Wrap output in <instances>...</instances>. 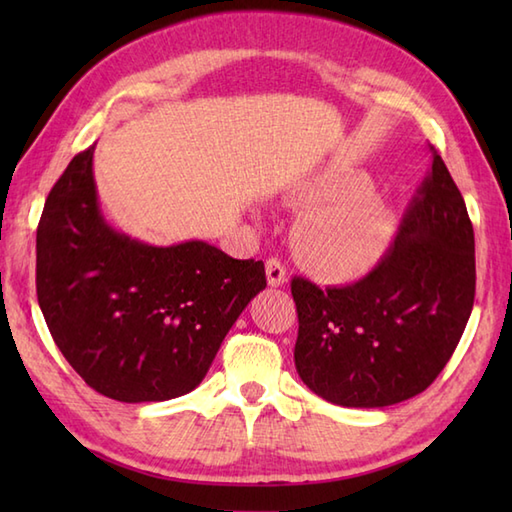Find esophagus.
<instances>
[{
	"instance_id": "1",
	"label": "esophagus",
	"mask_w": 512,
	"mask_h": 512,
	"mask_svg": "<svg viewBox=\"0 0 512 512\" xmlns=\"http://www.w3.org/2000/svg\"><path fill=\"white\" fill-rule=\"evenodd\" d=\"M266 279H268V286L279 288L286 284V268L284 264L279 262V259H266Z\"/></svg>"
}]
</instances>
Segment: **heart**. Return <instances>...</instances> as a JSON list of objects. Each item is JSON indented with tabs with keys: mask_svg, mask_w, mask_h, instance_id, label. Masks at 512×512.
Wrapping results in <instances>:
<instances>
[{
	"mask_svg": "<svg viewBox=\"0 0 512 512\" xmlns=\"http://www.w3.org/2000/svg\"><path fill=\"white\" fill-rule=\"evenodd\" d=\"M297 209L292 246L312 277L325 284H356L374 273L387 248V217L367 173L328 167L288 193Z\"/></svg>",
	"mask_w": 512,
	"mask_h": 512,
	"instance_id": "b5f03b06",
	"label": "heart"
}]
</instances>
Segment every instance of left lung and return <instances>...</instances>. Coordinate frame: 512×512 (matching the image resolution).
Returning a JSON list of instances; mask_svg holds the SVG:
<instances>
[{
    "label": "left lung",
    "instance_id": "8db88e82",
    "mask_svg": "<svg viewBox=\"0 0 512 512\" xmlns=\"http://www.w3.org/2000/svg\"><path fill=\"white\" fill-rule=\"evenodd\" d=\"M295 367L332 405L376 409L427 389L449 363L475 299V237L436 154L400 233L372 275L325 288L292 279Z\"/></svg>",
    "mask_w": 512,
    "mask_h": 512
}]
</instances>
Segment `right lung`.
<instances>
[{"instance_id":"add662e5","label":"right lung","mask_w":512,"mask_h":512,"mask_svg":"<svg viewBox=\"0 0 512 512\" xmlns=\"http://www.w3.org/2000/svg\"><path fill=\"white\" fill-rule=\"evenodd\" d=\"M94 145L70 160L37 228V299L74 372L121 402H162L202 383L224 336L266 288L264 262L200 239L151 246L107 224Z\"/></svg>"}]
</instances>
